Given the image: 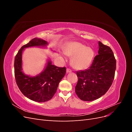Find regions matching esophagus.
Listing matches in <instances>:
<instances>
[{"label":"esophagus","instance_id":"1","mask_svg":"<svg viewBox=\"0 0 132 132\" xmlns=\"http://www.w3.org/2000/svg\"><path fill=\"white\" fill-rule=\"evenodd\" d=\"M71 71H72V70H71V69H70V68H67V73H71Z\"/></svg>","mask_w":132,"mask_h":132}]
</instances>
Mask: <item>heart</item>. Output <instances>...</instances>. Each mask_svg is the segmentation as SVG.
<instances>
[{
	"mask_svg": "<svg viewBox=\"0 0 132 132\" xmlns=\"http://www.w3.org/2000/svg\"><path fill=\"white\" fill-rule=\"evenodd\" d=\"M65 53L71 57V64L77 69H84L88 67L94 58V52L79 42H73L68 47Z\"/></svg>",
	"mask_w": 132,
	"mask_h": 132,
	"instance_id": "b5f03b06",
	"label": "heart"
}]
</instances>
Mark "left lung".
Instances as JSON below:
<instances>
[{
    "label": "left lung",
    "mask_w": 132,
    "mask_h": 132,
    "mask_svg": "<svg viewBox=\"0 0 132 132\" xmlns=\"http://www.w3.org/2000/svg\"><path fill=\"white\" fill-rule=\"evenodd\" d=\"M98 54L89 69L77 71L78 78L75 93L82 101H91L105 95L113 82L116 61L113 51L98 42Z\"/></svg>",
    "instance_id": "1"
}]
</instances>
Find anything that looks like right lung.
Returning a JSON list of instances; mask_svg holds the SVG:
<instances>
[{
    "instance_id": "1",
    "label": "right lung",
    "mask_w": 132,
    "mask_h": 132,
    "mask_svg": "<svg viewBox=\"0 0 132 132\" xmlns=\"http://www.w3.org/2000/svg\"><path fill=\"white\" fill-rule=\"evenodd\" d=\"M47 45V42L43 39L34 38L19 50L14 61L15 78L20 90L26 97L38 102L48 101L53 97L60 81L64 77L66 68L52 65L48 61L42 73L36 77H29L21 71L22 53L25 48Z\"/></svg>"
}]
</instances>
